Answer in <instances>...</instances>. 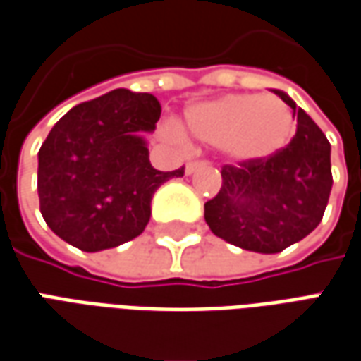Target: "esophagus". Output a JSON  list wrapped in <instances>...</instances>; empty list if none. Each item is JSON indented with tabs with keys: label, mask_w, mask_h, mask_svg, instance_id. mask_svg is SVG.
I'll return each mask as SVG.
<instances>
[{
	"label": "esophagus",
	"mask_w": 361,
	"mask_h": 361,
	"mask_svg": "<svg viewBox=\"0 0 361 361\" xmlns=\"http://www.w3.org/2000/svg\"><path fill=\"white\" fill-rule=\"evenodd\" d=\"M206 165H208L206 161H192V163H188V165L185 166L186 175H192L196 169H200V166H206Z\"/></svg>",
	"instance_id": "esophagus-1"
}]
</instances>
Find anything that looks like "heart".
Segmentation results:
<instances>
[{"label":"heart","mask_w":361,"mask_h":361,"mask_svg":"<svg viewBox=\"0 0 361 361\" xmlns=\"http://www.w3.org/2000/svg\"><path fill=\"white\" fill-rule=\"evenodd\" d=\"M295 128V116L285 102L259 94H228L195 104L185 114L188 137L220 147L235 163L275 157L289 145ZM166 133L176 141L185 139L173 123Z\"/></svg>","instance_id":"1"}]
</instances>
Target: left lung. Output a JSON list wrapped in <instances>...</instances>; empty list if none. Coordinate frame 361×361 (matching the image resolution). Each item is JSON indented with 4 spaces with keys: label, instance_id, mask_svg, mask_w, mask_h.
I'll return each instance as SVG.
<instances>
[{
    "label": "left lung",
    "instance_id": "1",
    "mask_svg": "<svg viewBox=\"0 0 361 361\" xmlns=\"http://www.w3.org/2000/svg\"><path fill=\"white\" fill-rule=\"evenodd\" d=\"M293 108L297 133L271 159L226 165L218 195L204 204L214 235L242 250L279 253L317 228L332 188L330 143L289 94L273 90Z\"/></svg>",
    "mask_w": 361,
    "mask_h": 361
}]
</instances>
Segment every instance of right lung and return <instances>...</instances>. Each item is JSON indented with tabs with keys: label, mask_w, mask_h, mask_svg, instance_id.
<instances>
[{
	"label": "right lung",
	"mask_w": 361,
	"mask_h": 361,
	"mask_svg": "<svg viewBox=\"0 0 361 361\" xmlns=\"http://www.w3.org/2000/svg\"><path fill=\"white\" fill-rule=\"evenodd\" d=\"M161 104L153 94L118 88L62 116L39 149L37 190L44 222L82 252H102L137 238L151 200L185 169L157 171L145 133Z\"/></svg>",
	"instance_id": "right-lung-1"
}]
</instances>
